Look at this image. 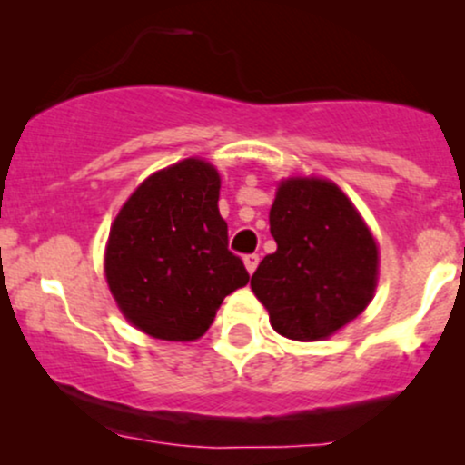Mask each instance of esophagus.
I'll return each mask as SVG.
<instances>
[{
  "mask_svg": "<svg viewBox=\"0 0 465 465\" xmlns=\"http://www.w3.org/2000/svg\"><path fill=\"white\" fill-rule=\"evenodd\" d=\"M258 262H260V258L255 253H251V255H244V269L249 271V275H253V271L258 269Z\"/></svg>",
  "mask_w": 465,
  "mask_h": 465,
  "instance_id": "34e87169",
  "label": "esophagus"
}]
</instances>
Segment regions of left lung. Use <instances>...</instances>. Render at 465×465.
<instances>
[{
  "label": "left lung",
  "mask_w": 465,
  "mask_h": 465,
  "mask_svg": "<svg viewBox=\"0 0 465 465\" xmlns=\"http://www.w3.org/2000/svg\"><path fill=\"white\" fill-rule=\"evenodd\" d=\"M269 225L277 251L260 262L251 291L277 334L302 343L328 339L370 306L381 251L334 181L282 179Z\"/></svg>",
  "instance_id": "1"
}]
</instances>
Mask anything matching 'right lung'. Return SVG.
I'll return each mask as SVG.
<instances>
[{
	"mask_svg": "<svg viewBox=\"0 0 465 465\" xmlns=\"http://www.w3.org/2000/svg\"><path fill=\"white\" fill-rule=\"evenodd\" d=\"M221 174L201 157L157 170L111 223L104 277L133 328L159 341L201 339L229 292L247 286L218 212Z\"/></svg>",
	"mask_w": 465,
	"mask_h": 465,
	"instance_id": "obj_1",
	"label": "right lung"
}]
</instances>
